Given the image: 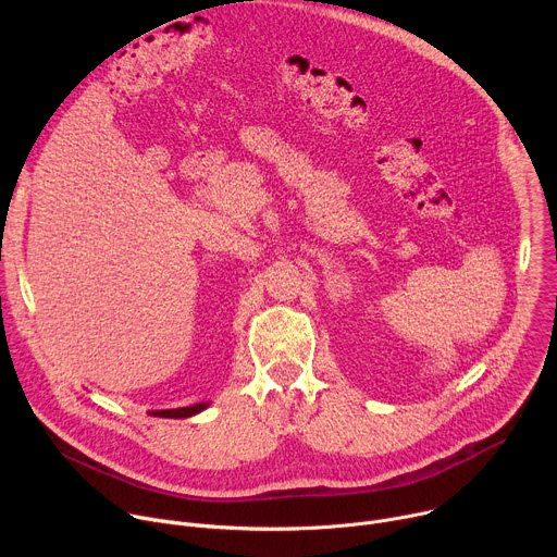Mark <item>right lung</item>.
<instances>
[{
	"label": "right lung",
	"mask_w": 557,
	"mask_h": 557,
	"mask_svg": "<svg viewBox=\"0 0 557 557\" xmlns=\"http://www.w3.org/2000/svg\"><path fill=\"white\" fill-rule=\"evenodd\" d=\"M207 408H209V401H202V404H194V406L176 408V410H151L149 414L151 417H161V419H189L194 414H200Z\"/></svg>",
	"instance_id": "right-lung-1"
}]
</instances>
